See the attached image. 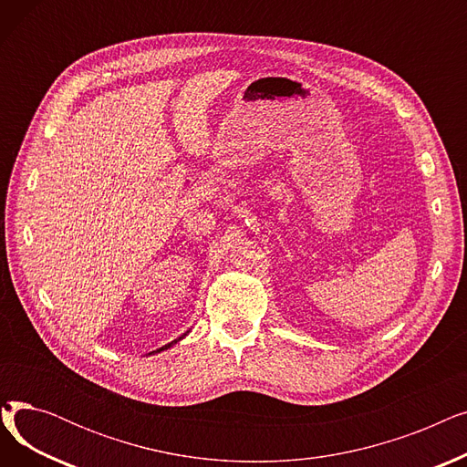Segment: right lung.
I'll list each match as a JSON object with an SVG mask.
<instances>
[{"mask_svg":"<svg viewBox=\"0 0 467 467\" xmlns=\"http://www.w3.org/2000/svg\"><path fill=\"white\" fill-rule=\"evenodd\" d=\"M187 333H189V331H187ZM187 333H183V335H182V337H180V338H176V340H171V342H168V345H164V347H162V348H159V350H157V352H162V350H166V348H170V347H171V345H176V342H178V340H182V338H183V337H185V335H187Z\"/></svg>","mask_w":467,"mask_h":467,"instance_id":"right-lung-1","label":"right lung"}]
</instances>
